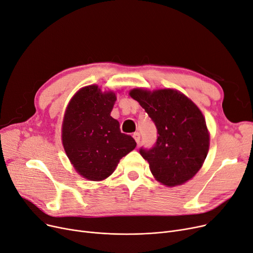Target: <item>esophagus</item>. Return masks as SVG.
Instances as JSON below:
<instances>
[{
    "label": "esophagus",
    "instance_id": "esophagus-1",
    "mask_svg": "<svg viewBox=\"0 0 253 253\" xmlns=\"http://www.w3.org/2000/svg\"><path fill=\"white\" fill-rule=\"evenodd\" d=\"M133 137H134L135 141L137 142V144H139V143H140V140H141V137H140V133H138V131H136V133H134Z\"/></svg>",
    "mask_w": 253,
    "mask_h": 253
}]
</instances>
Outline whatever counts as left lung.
Returning <instances> with one entry per match:
<instances>
[{
    "label": "left lung",
    "instance_id": "obj_1",
    "mask_svg": "<svg viewBox=\"0 0 253 253\" xmlns=\"http://www.w3.org/2000/svg\"><path fill=\"white\" fill-rule=\"evenodd\" d=\"M129 95L145 109L158 129L150 148H140L155 179L167 186L180 185L194 177L209 150V133L199 108L174 89L147 91L136 88Z\"/></svg>",
    "mask_w": 253,
    "mask_h": 253
}]
</instances>
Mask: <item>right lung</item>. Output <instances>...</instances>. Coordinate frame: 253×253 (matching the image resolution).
<instances>
[{"label":"right lung","mask_w":253,"mask_h":253,"mask_svg":"<svg viewBox=\"0 0 253 253\" xmlns=\"http://www.w3.org/2000/svg\"><path fill=\"white\" fill-rule=\"evenodd\" d=\"M115 101V93H103L90 85L74 95L65 113L62 139L66 153L75 170L92 181L109 177L119 160L137 145L110 116Z\"/></svg>","instance_id":"right-lung-1"}]
</instances>
